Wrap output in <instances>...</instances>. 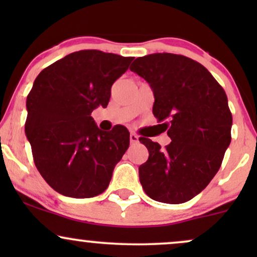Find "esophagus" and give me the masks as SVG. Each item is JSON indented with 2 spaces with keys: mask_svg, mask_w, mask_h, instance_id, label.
Listing matches in <instances>:
<instances>
[{
  "mask_svg": "<svg viewBox=\"0 0 257 257\" xmlns=\"http://www.w3.org/2000/svg\"><path fill=\"white\" fill-rule=\"evenodd\" d=\"M131 144H137L139 143V137L137 134H134V133H131Z\"/></svg>",
  "mask_w": 257,
  "mask_h": 257,
  "instance_id": "esophagus-1",
  "label": "esophagus"
}]
</instances>
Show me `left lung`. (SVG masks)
I'll return each instance as SVG.
<instances>
[{
  "mask_svg": "<svg viewBox=\"0 0 257 257\" xmlns=\"http://www.w3.org/2000/svg\"><path fill=\"white\" fill-rule=\"evenodd\" d=\"M131 71L149 82L152 112L172 143L140 138L149 159L139 178L150 198L181 204L202 192L219 172L231 143L232 113L227 95L210 72L192 59L172 53L137 58Z\"/></svg>",
  "mask_w": 257,
  "mask_h": 257,
  "instance_id": "left-lung-1",
  "label": "left lung"
}]
</instances>
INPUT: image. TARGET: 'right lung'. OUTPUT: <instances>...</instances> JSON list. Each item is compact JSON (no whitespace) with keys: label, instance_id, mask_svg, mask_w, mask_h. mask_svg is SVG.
Returning <instances> with one entry per match:
<instances>
[{"label":"right lung","instance_id":"right-lung-1","mask_svg":"<svg viewBox=\"0 0 257 257\" xmlns=\"http://www.w3.org/2000/svg\"><path fill=\"white\" fill-rule=\"evenodd\" d=\"M133 57L85 49L43 69L26 99L25 134L35 166L54 191L91 198L107 188L112 172L129 147V132L100 131L90 116L106 107L111 87Z\"/></svg>","mask_w":257,"mask_h":257}]
</instances>
